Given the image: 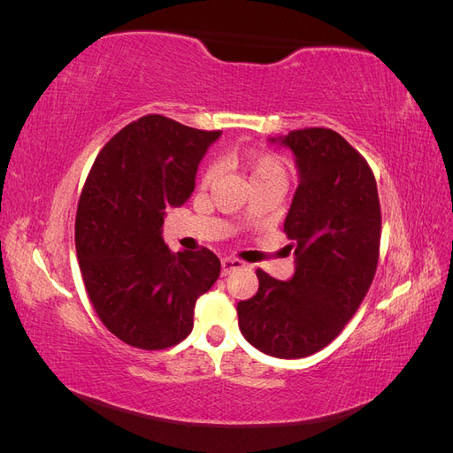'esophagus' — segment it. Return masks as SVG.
Wrapping results in <instances>:
<instances>
[{
    "label": "esophagus",
    "instance_id": "obj_1",
    "mask_svg": "<svg viewBox=\"0 0 453 453\" xmlns=\"http://www.w3.org/2000/svg\"><path fill=\"white\" fill-rule=\"evenodd\" d=\"M221 265H223V276H226V273H230V272H234V270H238V268H243V260L225 257V258L221 260Z\"/></svg>",
    "mask_w": 453,
    "mask_h": 453
}]
</instances>
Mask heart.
<instances>
[{
    "label": "heart",
    "mask_w": 453,
    "mask_h": 453,
    "mask_svg": "<svg viewBox=\"0 0 453 453\" xmlns=\"http://www.w3.org/2000/svg\"><path fill=\"white\" fill-rule=\"evenodd\" d=\"M228 160L232 162V166L238 168L242 173L250 177V181L253 187L257 185H266V183H280L287 185V168L283 160L273 155V153H253V150H230ZM217 170L213 164H208L203 166L202 175H200V183L202 187H210L215 180Z\"/></svg>",
    "instance_id": "heart-1"
}]
</instances>
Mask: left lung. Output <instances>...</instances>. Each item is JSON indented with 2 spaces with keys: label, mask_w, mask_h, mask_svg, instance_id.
<instances>
[{
  "label": "left lung",
  "mask_w": 453,
  "mask_h": 453,
  "mask_svg": "<svg viewBox=\"0 0 453 453\" xmlns=\"http://www.w3.org/2000/svg\"><path fill=\"white\" fill-rule=\"evenodd\" d=\"M280 140L300 172L283 223L296 270L280 281L258 268V291L238 303V323L257 349L300 359L331 344L361 306L378 268L381 211L372 170L338 132L304 128Z\"/></svg>",
  "instance_id": "left-lung-1"
}]
</instances>
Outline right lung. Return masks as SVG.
I'll use <instances>...</instances> for the list:
<instances>
[{
    "label": "right lung",
    "instance_id": "1",
    "mask_svg": "<svg viewBox=\"0 0 453 453\" xmlns=\"http://www.w3.org/2000/svg\"><path fill=\"white\" fill-rule=\"evenodd\" d=\"M221 132L145 115L96 157L75 215L81 276L100 321L138 349H166L195 325V304L221 273L215 253H173L164 211L195 190L198 164Z\"/></svg>",
    "mask_w": 453,
    "mask_h": 453
}]
</instances>
